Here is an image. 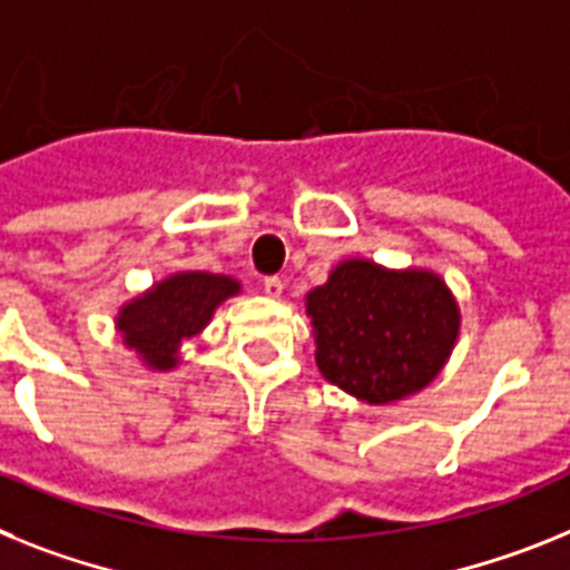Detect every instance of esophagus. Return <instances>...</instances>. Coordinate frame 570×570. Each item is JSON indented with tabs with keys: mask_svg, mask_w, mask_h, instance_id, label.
<instances>
[{
	"mask_svg": "<svg viewBox=\"0 0 570 570\" xmlns=\"http://www.w3.org/2000/svg\"><path fill=\"white\" fill-rule=\"evenodd\" d=\"M264 295H266V298H281V295H284V281L266 278L264 281Z\"/></svg>",
	"mask_w": 570,
	"mask_h": 570,
	"instance_id": "esophagus-1",
	"label": "esophagus"
}]
</instances>
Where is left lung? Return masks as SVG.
<instances>
[{"label": "left lung", "instance_id": "1", "mask_svg": "<svg viewBox=\"0 0 570 570\" xmlns=\"http://www.w3.org/2000/svg\"><path fill=\"white\" fill-rule=\"evenodd\" d=\"M315 364L330 384L364 404L422 393L442 373L462 330V309L442 275L346 257L306 292Z\"/></svg>", "mask_w": 570, "mask_h": 570}]
</instances>
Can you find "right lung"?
Returning <instances> with one entry per match:
<instances>
[{
  "label": "right lung",
  "mask_w": 570,
  "mask_h": 570,
  "mask_svg": "<svg viewBox=\"0 0 570 570\" xmlns=\"http://www.w3.org/2000/svg\"><path fill=\"white\" fill-rule=\"evenodd\" d=\"M240 281L215 272L180 269L148 286L117 309L114 330L126 350L151 373H168L180 364L183 341L209 326L224 301L240 295Z\"/></svg>",
  "instance_id": "obj_1"
}]
</instances>
